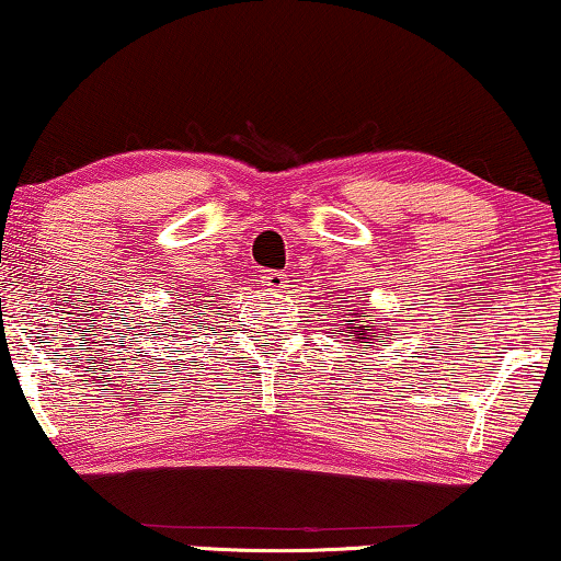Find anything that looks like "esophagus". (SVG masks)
<instances>
[{"label": "esophagus", "mask_w": 561, "mask_h": 561, "mask_svg": "<svg viewBox=\"0 0 561 561\" xmlns=\"http://www.w3.org/2000/svg\"><path fill=\"white\" fill-rule=\"evenodd\" d=\"M262 287L270 289V291H279L284 289V274L282 272H264L262 274Z\"/></svg>", "instance_id": "34e87169"}]
</instances>
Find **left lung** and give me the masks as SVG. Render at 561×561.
I'll list each match as a JSON object with an SVG mask.
<instances>
[{
    "mask_svg": "<svg viewBox=\"0 0 561 561\" xmlns=\"http://www.w3.org/2000/svg\"><path fill=\"white\" fill-rule=\"evenodd\" d=\"M342 317H345V320H342V328H337V334H345L350 345H355V342H367V345H370V342H382L378 340V320H375V312H370V309L347 307Z\"/></svg>",
    "mask_w": 561,
    "mask_h": 561,
    "instance_id": "1",
    "label": "left lung"
}]
</instances>
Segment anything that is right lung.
<instances>
[{
	"label": "right lung",
	"instance_id": "right-lung-1",
	"mask_svg": "<svg viewBox=\"0 0 561 561\" xmlns=\"http://www.w3.org/2000/svg\"><path fill=\"white\" fill-rule=\"evenodd\" d=\"M183 314V312H181ZM175 320H179V317H175ZM179 324H183V322H179Z\"/></svg>",
	"mask_w": 561,
	"mask_h": 561
}]
</instances>
